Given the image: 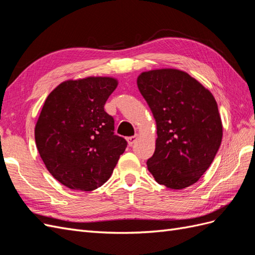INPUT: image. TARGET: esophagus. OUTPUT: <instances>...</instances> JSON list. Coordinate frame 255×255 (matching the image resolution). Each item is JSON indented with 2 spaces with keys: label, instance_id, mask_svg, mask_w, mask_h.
Here are the masks:
<instances>
[{
  "label": "esophagus",
  "instance_id": "obj_1",
  "mask_svg": "<svg viewBox=\"0 0 255 255\" xmlns=\"http://www.w3.org/2000/svg\"><path fill=\"white\" fill-rule=\"evenodd\" d=\"M137 139H138V135H134V136L128 137V145L132 146V145L136 142Z\"/></svg>",
  "mask_w": 255,
  "mask_h": 255
}]
</instances>
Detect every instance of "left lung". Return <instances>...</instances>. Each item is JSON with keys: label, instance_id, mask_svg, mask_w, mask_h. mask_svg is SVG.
I'll list each match as a JSON object with an SVG mask.
<instances>
[{"label": "left lung", "instance_id": "left-lung-1", "mask_svg": "<svg viewBox=\"0 0 255 255\" xmlns=\"http://www.w3.org/2000/svg\"><path fill=\"white\" fill-rule=\"evenodd\" d=\"M137 86L156 122L153 156L146 161L155 181L183 189L199 181L222 140V122L212 92L188 73L156 69L140 73Z\"/></svg>", "mask_w": 255, "mask_h": 255}]
</instances>
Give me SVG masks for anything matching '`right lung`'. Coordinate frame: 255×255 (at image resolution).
Wrapping results in <instances>:
<instances>
[{
  "label": "right lung",
  "instance_id": "right-lung-1",
  "mask_svg": "<svg viewBox=\"0 0 255 255\" xmlns=\"http://www.w3.org/2000/svg\"><path fill=\"white\" fill-rule=\"evenodd\" d=\"M117 86L110 76L68 80L45 100L35 127L36 145L48 171L68 188L102 186L126 151V139L114 134V119L104 111Z\"/></svg>",
  "mask_w": 255,
  "mask_h": 255
}]
</instances>
